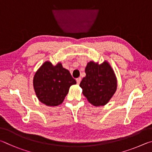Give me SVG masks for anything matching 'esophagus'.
<instances>
[{"label": "esophagus", "mask_w": 152, "mask_h": 152, "mask_svg": "<svg viewBox=\"0 0 152 152\" xmlns=\"http://www.w3.org/2000/svg\"><path fill=\"white\" fill-rule=\"evenodd\" d=\"M76 81H77V84H79V83H80L81 81V77L77 78V79H76Z\"/></svg>", "instance_id": "1"}]
</instances>
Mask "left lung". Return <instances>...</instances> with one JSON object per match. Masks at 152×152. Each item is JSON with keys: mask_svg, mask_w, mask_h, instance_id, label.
<instances>
[{"mask_svg": "<svg viewBox=\"0 0 152 152\" xmlns=\"http://www.w3.org/2000/svg\"><path fill=\"white\" fill-rule=\"evenodd\" d=\"M86 76L82 79L80 86L83 94L94 106H103L110 102L118 86L113 69L107 61L99 65L90 61L86 67Z\"/></svg>", "mask_w": 152, "mask_h": 152, "instance_id": "8db88e82", "label": "left lung"}]
</instances>
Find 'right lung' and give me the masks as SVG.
Instances as JSON below:
<instances>
[{
	"mask_svg": "<svg viewBox=\"0 0 152 152\" xmlns=\"http://www.w3.org/2000/svg\"><path fill=\"white\" fill-rule=\"evenodd\" d=\"M69 71L61 63L53 66L46 61L34 74L33 87L37 98L47 106L61 104L67 95L69 87L76 84Z\"/></svg>",
	"mask_w": 152,
	"mask_h": 152,
	"instance_id": "1",
	"label": "right lung"
}]
</instances>
